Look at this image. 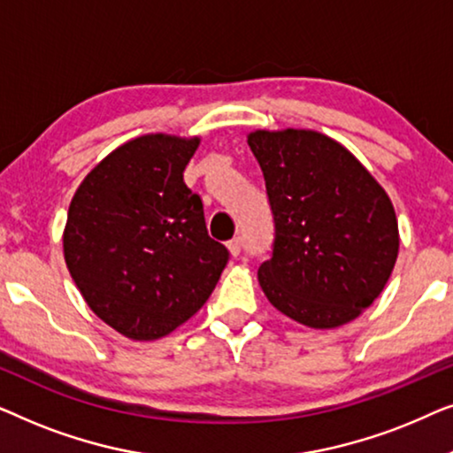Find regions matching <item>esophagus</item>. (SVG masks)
Listing matches in <instances>:
<instances>
[{"label":"esophagus","mask_w":453,"mask_h":453,"mask_svg":"<svg viewBox=\"0 0 453 453\" xmlns=\"http://www.w3.org/2000/svg\"><path fill=\"white\" fill-rule=\"evenodd\" d=\"M226 247H228V251H231V256L237 257L241 253V247H243V243H241V237H234V239L228 241Z\"/></svg>","instance_id":"esophagus-1"}]
</instances>
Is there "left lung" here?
<instances>
[{
    "label": "left lung",
    "mask_w": 453,
    "mask_h": 453,
    "mask_svg": "<svg viewBox=\"0 0 453 453\" xmlns=\"http://www.w3.org/2000/svg\"><path fill=\"white\" fill-rule=\"evenodd\" d=\"M247 144L274 219L259 287L303 326L349 324L380 296L398 257L388 194L342 144L311 129H257Z\"/></svg>",
    "instance_id": "1"
}]
</instances>
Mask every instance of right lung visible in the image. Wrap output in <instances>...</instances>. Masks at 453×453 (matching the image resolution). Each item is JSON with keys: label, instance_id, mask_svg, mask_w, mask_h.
I'll use <instances>...</instances> for the list:
<instances>
[{"label": "right lung", "instance_id": "add662e5", "mask_svg": "<svg viewBox=\"0 0 453 453\" xmlns=\"http://www.w3.org/2000/svg\"><path fill=\"white\" fill-rule=\"evenodd\" d=\"M200 138L148 134L103 158L72 197L67 270L88 307L123 336L157 340L208 301L228 262L202 197L183 181Z\"/></svg>", "mask_w": 453, "mask_h": 453}]
</instances>
